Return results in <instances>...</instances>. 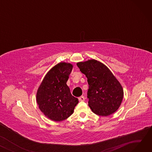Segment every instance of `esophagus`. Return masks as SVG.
I'll list each match as a JSON object with an SVG mask.
<instances>
[{"instance_id":"esophagus-1","label":"esophagus","mask_w":152,"mask_h":152,"mask_svg":"<svg viewBox=\"0 0 152 152\" xmlns=\"http://www.w3.org/2000/svg\"><path fill=\"white\" fill-rule=\"evenodd\" d=\"M79 100L80 102H83L85 100V97L84 96H81L80 97H79Z\"/></svg>"}]
</instances>
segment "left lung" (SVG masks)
I'll list each match as a JSON object with an SVG mask.
<instances>
[{
  "label": "left lung",
  "mask_w": 152,
  "mask_h": 152,
  "mask_svg": "<svg viewBox=\"0 0 152 152\" xmlns=\"http://www.w3.org/2000/svg\"><path fill=\"white\" fill-rule=\"evenodd\" d=\"M87 78L88 105L93 112L107 116L120 107L123 99V87L107 66L94 59L77 63Z\"/></svg>",
  "instance_id": "obj_1"
}]
</instances>
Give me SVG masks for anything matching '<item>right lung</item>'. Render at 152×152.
<instances>
[{
  "label": "right lung",
  "mask_w": 152,
  "mask_h": 152,
  "mask_svg": "<svg viewBox=\"0 0 152 152\" xmlns=\"http://www.w3.org/2000/svg\"><path fill=\"white\" fill-rule=\"evenodd\" d=\"M73 69L71 63L60 62L45 76L36 94L39 108L52 121L65 120L73 114L78 99L71 95L66 82Z\"/></svg>",
  "instance_id": "1"
}]
</instances>
